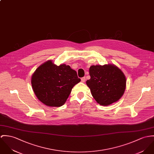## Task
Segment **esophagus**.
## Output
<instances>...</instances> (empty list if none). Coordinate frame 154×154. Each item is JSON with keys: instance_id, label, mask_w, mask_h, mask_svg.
Returning a JSON list of instances; mask_svg holds the SVG:
<instances>
[{"instance_id": "obj_1", "label": "esophagus", "mask_w": 154, "mask_h": 154, "mask_svg": "<svg viewBox=\"0 0 154 154\" xmlns=\"http://www.w3.org/2000/svg\"><path fill=\"white\" fill-rule=\"evenodd\" d=\"M85 80H86L85 77H83V78H81V82H85Z\"/></svg>"}]
</instances>
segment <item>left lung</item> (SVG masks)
Returning a JSON list of instances; mask_svg holds the SVG:
<instances>
[{
    "mask_svg": "<svg viewBox=\"0 0 154 154\" xmlns=\"http://www.w3.org/2000/svg\"><path fill=\"white\" fill-rule=\"evenodd\" d=\"M91 79L86 81L92 97L98 103L108 106L118 101L126 88V78L116 66L108 64L89 68Z\"/></svg>",
    "mask_w": 154,
    "mask_h": 154,
    "instance_id": "obj_1",
    "label": "left lung"
}]
</instances>
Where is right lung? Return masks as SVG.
<instances>
[{"instance_id": "add662e5", "label": "right lung", "mask_w": 154, "mask_h": 154, "mask_svg": "<svg viewBox=\"0 0 154 154\" xmlns=\"http://www.w3.org/2000/svg\"><path fill=\"white\" fill-rule=\"evenodd\" d=\"M81 81L70 66L55 65L51 60L39 66L32 76L31 84L38 99L48 106H62L72 89Z\"/></svg>"}]
</instances>
